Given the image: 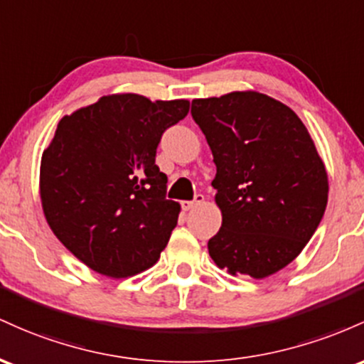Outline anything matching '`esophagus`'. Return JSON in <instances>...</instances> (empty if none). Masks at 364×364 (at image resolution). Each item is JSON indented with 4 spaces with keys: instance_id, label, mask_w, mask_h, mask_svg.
<instances>
[{
    "instance_id": "obj_1",
    "label": "esophagus",
    "mask_w": 364,
    "mask_h": 364,
    "mask_svg": "<svg viewBox=\"0 0 364 364\" xmlns=\"http://www.w3.org/2000/svg\"><path fill=\"white\" fill-rule=\"evenodd\" d=\"M203 203H204V196L203 194H196L193 201H182L181 206H182L183 211H189V210H193V208L199 206V204H203Z\"/></svg>"
}]
</instances>
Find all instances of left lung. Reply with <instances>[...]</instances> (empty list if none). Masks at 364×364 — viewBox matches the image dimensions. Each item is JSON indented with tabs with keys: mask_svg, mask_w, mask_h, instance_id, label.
I'll use <instances>...</instances> for the list:
<instances>
[{
	"mask_svg": "<svg viewBox=\"0 0 364 364\" xmlns=\"http://www.w3.org/2000/svg\"><path fill=\"white\" fill-rule=\"evenodd\" d=\"M213 153L222 227L208 251L228 273L264 279L287 267L323 218L328 178L301 118L267 94L194 100Z\"/></svg>",
	"mask_w": 364,
	"mask_h": 364,
	"instance_id": "8db88e82",
	"label": "left lung"
}]
</instances>
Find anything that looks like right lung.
Instances as JSON below:
<instances>
[{
    "label": "right lung",
    "mask_w": 364,
    "mask_h": 364,
    "mask_svg": "<svg viewBox=\"0 0 364 364\" xmlns=\"http://www.w3.org/2000/svg\"><path fill=\"white\" fill-rule=\"evenodd\" d=\"M189 101L115 94L63 117L41 160L53 234L94 272L125 279L153 267L177 225L156 149Z\"/></svg>",
    "instance_id": "obj_1"
}]
</instances>
